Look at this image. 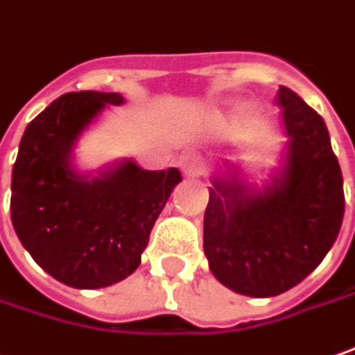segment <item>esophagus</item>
I'll return each mask as SVG.
<instances>
[{"label":"esophagus","mask_w":355,"mask_h":355,"mask_svg":"<svg viewBox=\"0 0 355 355\" xmlns=\"http://www.w3.org/2000/svg\"><path fill=\"white\" fill-rule=\"evenodd\" d=\"M180 168H182V172L185 173V175L195 178V175L201 173V162L197 158V154H193V152H185L182 158H180Z\"/></svg>","instance_id":"1"}]
</instances>
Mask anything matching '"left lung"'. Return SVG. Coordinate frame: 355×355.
I'll return each mask as SVG.
<instances>
[{
	"mask_svg": "<svg viewBox=\"0 0 355 355\" xmlns=\"http://www.w3.org/2000/svg\"><path fill=\"white\" fill-rule=\"evenodd\" d=\"M285 128L282 168L261 189L225 164L209 187L203 250L225 287L275 297L299 285L324 260L344 218V182L322 116L279 87Z\"/></svg>",
	"mask_w": 355,
	"mask_h": 355,
	"instance_id": "8db88e82",
	"label": "left lung"
}]
</instances>
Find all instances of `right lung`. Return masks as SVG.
Masks as SVG:
<instances>
[{"mask_svg": "<svg viewBox=\"0 0 355 355\" xmlns=\"http://www.w3.org/2000/svg\"><path fill=\"white\" fill-rule=\"evenodd\" d=\"M125 97L73 92L37 115L19 144L11 175V223L33 260L64 285L99 289L140 266L150 230L173 187L178 168L142 170L130 158L80 173L73 150L85 128Z\"/></svg>", "mask_w": 355, "mask_h": 355, "instance_id": "add662e5", "label": "right lung"}]
</instances>
